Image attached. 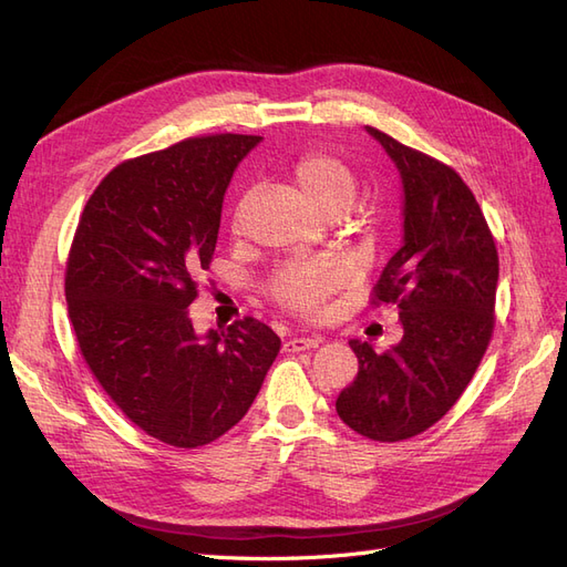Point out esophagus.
<instances>
[{
	"mask_svg": "<svg viewBox=\"0 0 567 567\" xmlns=\"http://www.w3.org/2000/svg\"><path fill=\"white\" fill-rule=\"evenodd\" d=\"M321 338H290L286 340V352H302V350H315L319 348Z\"/></svg>",
	"mask_w": 567,
	"mask_h": 567,
	"instance_id": "34e87169",
	"label": "esophagus"
}]
</instances>
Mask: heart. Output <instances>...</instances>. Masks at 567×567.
I'll use <instances>...</instances> for the list:
<instances>
[{
    "label": "heart",
    "mask_w": 567,
    "mask_h": 567,
    "mask_svg": "<svg viewBox=\"0 0 567 567\" xmlns=\"http://www.w3.org/2000/svg\"><path fill=\"white\" fill-rule=\"evenodd\" d=\"M293 179L302 196L321 215L350 213L357 203L359 184L348 163L331 153H305L293 165ZM241 208L236 210V221ZM350 281V267L336 257L302 260L281 267L269 281V296L290 312L317 315L333 290Z\"/></svg>",
    "instance_id": "b5f03b06"
}]
</instances>
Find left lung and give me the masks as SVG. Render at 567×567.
Masks as SVG:
<instances>
[{
	"mask_svg": "<svg viewBox=\"0 0 567 567\" xmlns=\"http://www.w3.org/2000/svg\"><path fill=\"white\" fill-rule=\"evenodd\" d=\"M404 192V236L373 305L400 307L404 336L385 352L350 340L354 381L338 394L342 423L369 440L400 442L437 423L456 404L483 359L494 329L499 255L483 210L450 165L367 127Z\"/></svg>",
	"mask_w": 567,
	"mask_h": 567,
	"instance_id": "obj_1",
	"label": "left lung"
}]
</instances>
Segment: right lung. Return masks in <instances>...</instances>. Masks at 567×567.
Here are the masks:
<instances>
[{
  "label": "right lung",
  "mask_w": 567,
  "mask_h": 567,
  "mask_svg": "<svg viewBox=\"0 0 567 567\" xmlns=\"http://www.w3.org/2000/svg\"><path fill=\"white\" fill-rule=\"evenodd\" d=\"M262 136L213 134L113 167L84 205L65 265L68 317L99 385L151 437L210 444L246 416L281 340L246 317L194 331L227 186Z\"/></svg>",
  "instance_id": "add662e5"
}]
</instances>
